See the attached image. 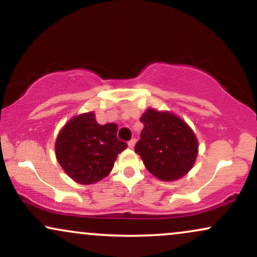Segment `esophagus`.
Segmentation results:
<instances>
[{"instance_id": "1", "label": "esophagus", "mask_w": 257, "mask_h": 257, "mask_svg": "<svg viewBox=\"0 0 257 257\" xmlns=\"http://www.w3.org/2000/svg\"><path fill=\"white\" fill-rule=\"evenodd\" d=\"M135 144H137V140H135V139H132V140L128 143V146L131 147V149H134Z\"/></svg>"}]
</instances>
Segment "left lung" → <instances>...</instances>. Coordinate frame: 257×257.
Returning <instances> with one entry per match:
<instances>
[{"label": "left lung", "mask_w": 257, "mask_h": 257, "mask_svg": "<svg viewBox=\"0 0 257 257\" xmlns=\"http://www.w3.org/2000/svg\"><path fill=\"white\" fill-rule=\"evenodd\" d=\"M135 152L153 176L175 181L192 169L198 155V140L191 126L169 111L147 108Z\"/></svg>", "instance_id": "1"}]
</instances>
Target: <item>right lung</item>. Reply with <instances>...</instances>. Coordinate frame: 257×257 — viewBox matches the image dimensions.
<instances>
[{"label": "right lung", "mask_w": 257, "mask_h": 257, "mask_svg": "<svg viewBox=\"0 0 257 257\" xmlns=\"http://www.w3.org/2000/svg\"><path fill=\"white\" fill-rule=\"evenodd\" d=\"M117 132L116 123L99 124L91 111L72 117L55 140L59 164L77 184L100 181L111 173L118 153L128 146L117 139Z\"/></svg>", "instance_id": "1"}]
</instances>
